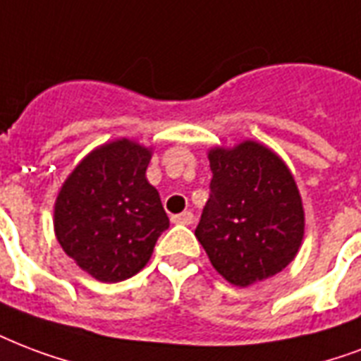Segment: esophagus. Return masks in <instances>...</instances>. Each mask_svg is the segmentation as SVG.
Masks as SVG:
<instances>
[{
	"label": "esophagus",
	"instance_id": "esophagus-1",
	"mask_svg": "<svg viewBox=\"0 0 361 361\" xmlns=\"http://www.w3.org/2000/svg\"><path fill=\"white\" fill-rule=\"evenodd\" d=\"M172 221L178 225H191L195 221V216H192V212H181V214H176L172 216Z\"/></svg>",
	"mask_w": 361,
	"mask_h": 361
}]
</instances>
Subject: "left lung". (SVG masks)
I'll return each mask as SVG.
<instances>
[{
  "instance_id": "left-lung-1",
  "label": "left lung",
  "mask_w": 361,
  "mask_h": 361,
  "mask_svg": "<svg viewBox=\"0 0 361 361\" xmlns=\"http://www.w3.org/2000/svg\"><path fill=\"white\" fill-rule=\"evenodd\" d=\"M210 199L195 229L227 282L240 288L290 265L305 235V212L290 169L257 142L214 147Z\"/></svg>"
}]
</instances>
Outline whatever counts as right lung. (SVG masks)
<instances>
[{
    "label": "right lung",
    "instance_id": "obj_1",
    "mask_svg": "<svg viewBox=\"0 0 361 361\" xmlns=\"http://www.w3.org/2000/svg\"><path fill=\"white\" fill-rule=\"evenodd\" d=\"M151 149L115 140L90 151L68 176L54 204L60 246L100 282H121L147 265L169 216L145 178Z\"/></svg>",
    "mask_w": 361,
    "mask_h": 361
}]
</instances>
